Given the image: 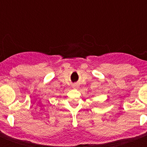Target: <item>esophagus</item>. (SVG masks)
<instances>
[{"mask_svg":"<svg viewBox=\"0 0 147 147\" xmlns=\"http://www.w3.org/2000/svg\"><path fill=\"white\" fill-rule=\"evenodd\" d=\"M72 87H73L74 88H77L78 87V85H72Z\"/></svg>","mask_w":147,"mask_h":147,"instance_id":"34e87169","label":"esophagus"}]
</instances>
